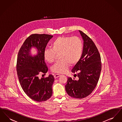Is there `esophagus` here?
Wrapping results in <instances>:
<instances>
[{"label": "esophagus", "instance_id": "obj_1", "mask_svg": "<svg viewBox=\"0 0 122 122\" xmlns=\"http://www.w3.org/2000/svg\"><path fill=\"white\" fill-rule=\"evenodd\" d=\"M60 76H61L60 75H59V74H56L55 75H54V78H58Z\"/></svg>", "mask_w": 122, "mask_h": 122}]
</instances>
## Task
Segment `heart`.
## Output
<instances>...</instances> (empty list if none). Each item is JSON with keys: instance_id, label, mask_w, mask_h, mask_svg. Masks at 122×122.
Listing matches in <instances>:
<instances>
[{"instance_id": "obj_1", "label": "heart", "mask_w": 122, "mask_h": 122, "mask_svg": "<svg viewBox=\"0 0 122 122\" xmlns=\"http://www.w3.org/2000/svg\"><path fill=\"white\" fill-rule=\"evenodd\" d=\"M83 51V43L77 36H63L58 37L51 45V48L46 49L44 52V58L47 62L52 64L59 54L60 59L51 68L56 73L66 72L70 64H76L81 58Z\"/></svg>"}]
</instances>
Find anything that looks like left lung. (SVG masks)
Here are the masks:
<instances>
[{"instance_id":"8db88e82","label":"left lung","mask_w":122,"mask_h":122,"mask_svg":"<svg viewBox=\"0 0 122 122\" xmlns=\"http://www.w3.org/2000/svg\"><path fill=\"white\" fill-rule=\"evenodd\" d=\"M84 41L81 58L72 70L77 73L78 79L68 77L65 90L72 97H86L97 86L102 70L101 59L98 50L93 41L85 33L79 30Z\"/></svg>"}]
</instances>
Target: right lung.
<instances>
[{"instance_id": "1", "label": "right lung", "mask_w": 122, "mask_h": 122, "mask_svg": "<svg viewBox=\"0 0 122 122\" xmlns=\"http://www.w3.org/2000/svg\"><path fill=\"white\" fill-rule=\"evenodd\" d=\"M52 37L44 34H32L24 41L18 54L16 70L20 85L27 96L38 102L46 101L52 95L53 76L49 75L40 79L38 75L40 73L45 75L48 71L44 52ZM31 47L37 49L36 55L30 54Z\"/></svg>"}]
</instances>
